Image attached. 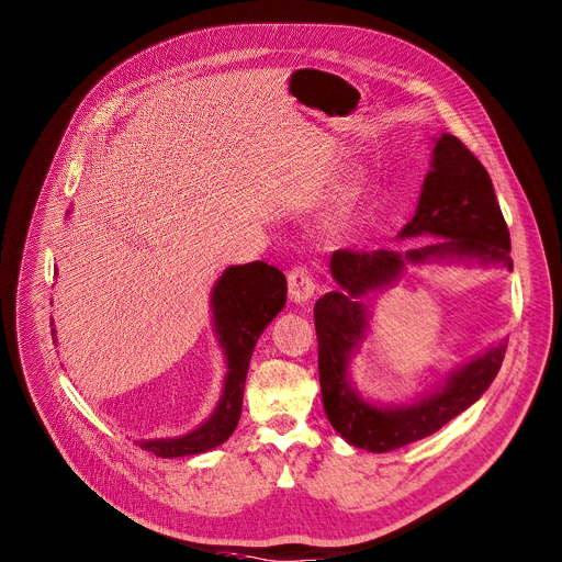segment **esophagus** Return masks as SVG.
Masks as SVG:
<instances>
[{"label":"esophagus","mask_w":562,"mask_h":562,"mask_svg":"<svg viewBox=\"0 0 562 562\" xmlns=\"http://www.w3.org/2000/svg\"><path fill=\"white\" fill-rule=\"evenodd\" d=\"M317 290V281L308 268L296 266L288 272V294L294 304H306Z\"/></svg>","instance_id":"obj_1"}]
</instances>
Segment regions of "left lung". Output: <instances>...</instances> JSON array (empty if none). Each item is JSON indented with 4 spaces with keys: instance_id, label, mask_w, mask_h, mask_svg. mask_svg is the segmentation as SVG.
Returning <instances> with one entry per match:
<instances>
[{
    "instance_id": "left-lung-1",
    "label": "left lung",
    "mask_w": 562,
    "mask_h": 562,
    "mask_svg": "<svg viewBox=\"0 0 562 562\" xmlns=\"http://www.w3.org/2000/svg\"><path fill=\"white\" fill-rule=\"evenodd\" d=\"M431 165L417 213L400 236L428 234L447 240L408 251L338 249L331 256V272L345 292H326L315 304L317 368L326 417L349 445L376 453L431 436L470 408L497 376L506 353V342L492 347L456 370L434 394L408 406L376 408L362 402L347 381L349 356L368 331V306L358 302V296L397 279L406 260L460 256L513 268L508 226L481 160L456 136L442 134Z\"/></svg>"
}]
</instances>
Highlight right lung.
<instances>
[{"label":"right lung","instance_id":"1","mask_svg":"<svg viewBox=\"0 0 562 562\" xmlns=\"http://www.w3.org/2000/svg\"><path fill=\"white\" fill-rule=\"evenodd\" d=\"M285 277L281 270L256 260L228 268L213 288V315L220 342L226 353L228 374L215 413L192 434L181 438L145 440L140 449L160 458H179L209 451L236 431L249 360L266 328L285 304Z\"/></svg>","mask_w":562,"mask_h":562}]
</instances>
